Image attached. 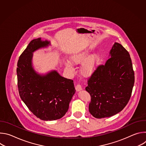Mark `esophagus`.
Masks as SVG:
<instances>
[{
  "mask_svg": "<svg viewBox=\"0 0 146 146\" xmlns=\"http://www.w3.org/2000/svg\"><path fill=\"white\" fill-rule=\"evenodd\" d=\"M76 91H77V92H78V91H80L81 90H82V87H81V86L80 85L77 84V85L76 86Z\"/></svg>",
  "mask_w": 146,
  "mask_h": 146,
  "instance_id": "obj_1",
  "label": "esophagus"
}]
</instances>
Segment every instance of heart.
<instances>
[{
	"label": "heart",
	"instance_id": "heart-1",
	"mask_svg": "<svg viewBox=\"0 0 146 146\" xmlns=\"http://www.w3.org/2000/svg\"><path fill=\"white\" fill-rule=\"evenodd\" d=\"M91 50L84 48L73 53L69 56V60L65 61L66 67L73 70L74 65L72 64H80V73L84 77H91L97 70L100 62V55L97 52L90 54Z\"/></svg>",
	"mask_w": 146,
	"mask_h": 146
}]
</instances>
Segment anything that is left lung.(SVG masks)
<instances>
[{
    "label": "left lung",
    "mask_w": 146,
    "mask_h": 146,
    "mask_svg": "<svg viewBox=\"0 0 146 146\" xmlns=\"http://www.w3.org/2000/svg\"><path fill=\"white\" fill-rule=\"evenodd\" d=\"M135 76L129 52L114 43L105 65L98 66L86 90L90 94V113L96 118L113 116L126 106L134 86Z\"/></svg>",
    "instance_id": "8db88e82"
}]
</instances>
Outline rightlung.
<instances>
[{"label":"right lung","mask_w":146,"mask_h":146,"mask_svg":"<svg viewBox=\"0 0 146 146\" xmlns=\"http://www.w3.org/2000/svg\"><path fill=\"white\" fill-rule=\"evenodd\" d=\"M50 46L48 40L40 37L32 40L20 55L17 68L21 99L35 115L44 121L63 117L76 92L73 81L61 76L56 70L40 74L34 69L33 52Z\"/></svg>","instance_id":"right-lung-1"}]
</instances>
